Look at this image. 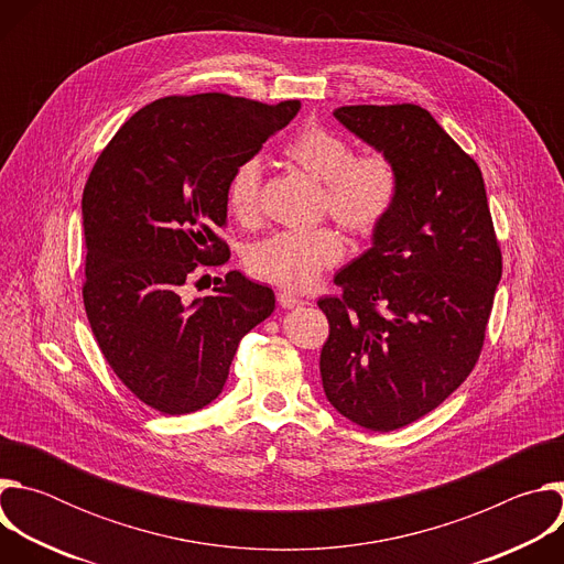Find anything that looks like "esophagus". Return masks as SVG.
I'll return each mask as SVG.
<instances>
[{
	"label": "esophagus",
	"instance_id": "34e87169",
	"mask_svg": "<svg viewBox=\"0 0 564 564\" xmlns=\"http://www.w3.org/2000/svg\"><path fill=\"white\" fill-rule=\"evenodd\" d=\"M276 301H279V305L281 307H301V305H305L307 301H303V299H299V296H294V294H290V292H279L276 294Z\"/></svg>",
	"mask_w": 564,
	"mask_h": 564
}]
</instances>
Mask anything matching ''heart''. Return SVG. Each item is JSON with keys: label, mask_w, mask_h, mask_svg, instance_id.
I'll return each mask as SVG.
<instances>
[{"label": "heart", "mask_w": 564, "mask_h": 564, "mask_svg": "<svg viewBox=\"0 0 564 564\" xmlns=\"http://www.w3.org/2000/svg\"><path fill=\"white\" fill-rule=\"evenodd\" d=\"M285 163L321 183L318 212L328 214L355 238H370L392 214L401 176L386 151L355 153L348 138L321 124H310L283 147ZM229 214L240 225L261 218V165L250 158L240 163L225 192ZM344 240L337 229H285L270 234L246 254L252 276L288 288L307 290L318 274L339 263Z\"/></svg>", "instance_id": "b5f03b06"}]
</instances>
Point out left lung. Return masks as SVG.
Instances as JSON below:
<instances>
[{
	"mask_svg": "<svg viewBox=\"0 0 564 564\" xmlns=\"http://www.w3.org/2000/svg\"><path fill=\"white\" fill-rule=\"evenodd\" d=\"M399 167V200L372 248L324 296L330 335L321 381L330 404L375 433L435 411L475 368L487 337L502 252L475 160L420 105L335 111Z\"/></svg>",
	"mask_w": 564,
	"mask_h": 564,
	"instance_id": "obj_1",
	"label": "left lung"
}]
</instances>
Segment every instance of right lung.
<instances>
[{"label":"right lung","instance_id":"obj_1","mask_svg":"<svg viewBox=\"0 0 564 564\" xmlns=\"http://www.w3.org/2000/svg\"><path fill=\"white\" fill-rule=\"evenodd\" d=\"M299 100L263 105L227 94L160 98L102 149L83 194V299L116 377L153 411L187 415L216 399L236 348L274 312V292L240 272L216 294L187 285L229 248L227 181L290 124Z\"/></svg>","mask_w":564,"mask_h":564}]
</instances>
